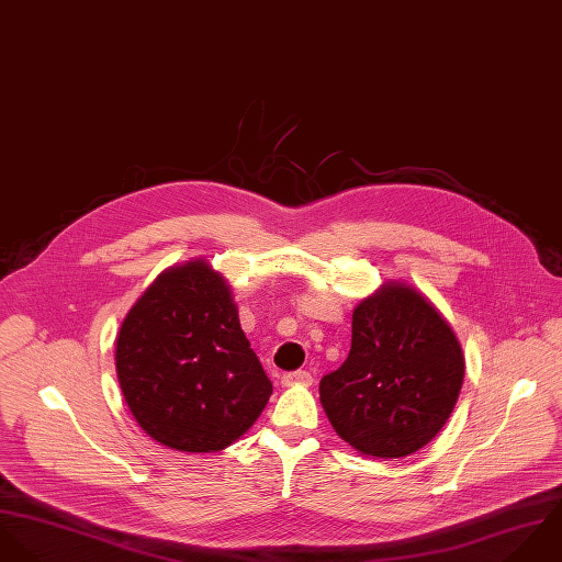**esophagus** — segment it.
<instances>
[{"label":"esophagus","instance_id":"34e87169","mask_svg":"<svg viewBox=\"0 0 562 562\" xmlns=\"http://www.w3.org/2000/svg\"><path fill=\"white\" fill-rule=\"evenodd\" d=\"M282 384L284 386H295V384L308 386V384H313V375L308 371H291V373L282 375Z\"/></svg>","mask_w":562,"mask_h":562}]
</instances>
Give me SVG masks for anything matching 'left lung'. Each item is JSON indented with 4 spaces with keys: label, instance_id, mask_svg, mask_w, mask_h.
Instances as JSON below:
<instances>
[{
    "label": "left lung",
    "instance_id": "1",
    "mask_svg": "<svg viewBox=\"0 0 562 562\" xmlns=\"http://www.w3.org/2000/svg\"><path fill=\"white\" fill-rule=\"evenodd\" d=\"M462 347L419 291L389 282L351 315V349L319 382L338 437L373 458H402L428 446L456 406Z\"/></svg>",
    "mask_w": 562,
    "mask_h": 562
}]
</instances>
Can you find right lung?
Instances as JSON below:
<instances>
[{"label": "right lung", "mask_w": 562, "mask_h": 562, "mask_svg": "<svg viewBox=\"0 0 562 562\" xmlns=\"http://www.w3.org/2000/svg\"><path fill=\"white\" fill-rule=\"evenodd\" d=\"M116 378L136 424L176 451H220L273 391L238 324L229 286L204 260L162 271L116 335Z\"/></svg>", "instance_id": "obj_1"}]
</instances>
